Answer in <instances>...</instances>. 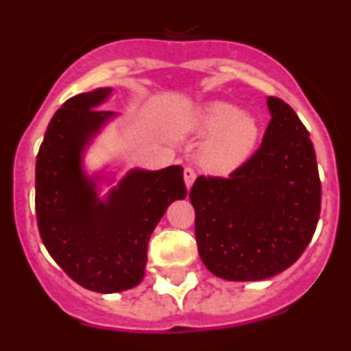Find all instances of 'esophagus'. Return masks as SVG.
<instances>
[{"label": "esophagus", "mask_w": 351, "mask_h": 351, "mask_svg": "<svg viewBox=\"0 0 351 351\" xmlns=\"http://www.w3.org/2000/svg\"><path fill=\"white\" fill-rule=\"evenodd\" d=\"M182 176H184V182H186V188L190 190L191 186H193L195 182V178H197V173H195V170L191 169V167H186L184 172H182Z\"/></svg>", "instance_id": "1"}]
</instances>
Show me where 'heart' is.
Returning <instances> with one entry per match:
<instances>
[{"label": "heart", "instance_id": "b5f03b06", "mask_svg": "<svg viewBox=\"0 0 351 351\" xmlns=\"http://www.w3.org/2000/svg\"><path fill=\"white\" fill-rule=\"evenodd\" d=\"M191 130L206 135L200 163L214 173H228L251 156L258 141V123L250 114L226 101L202 105L190 121Z\"/></svg>", "mask_w": 351, "mask_h": 351}]
</instances>
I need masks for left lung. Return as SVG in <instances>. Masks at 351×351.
I'll return each instance as SVG.
<instances>
[{"mask_svg": "<svg viewBox=\"0 0 351 351\" xmlns=\"http://www.w3.org/2000/svg\"><path fill=\"white\" fill-rule=\"evenodd\" d=\"M262 145L228 178H200L190 190L204 265L228 281L280 274L308 247L320 218L316 154L295 110L269 96Z\"/></svg>", "mask_w": 351, "mask_h": 351, "instance_id": "8db88e82", "label": "left lung"}]
</instances>
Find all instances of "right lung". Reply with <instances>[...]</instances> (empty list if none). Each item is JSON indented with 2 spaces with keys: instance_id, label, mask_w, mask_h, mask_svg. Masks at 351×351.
I'll return each instance as SVG.
<instances>
[{
  "instance_id": "1",
  "label": "right lung",
  "mask_w": 351,
  "mask_h": 351,
  "mask_svg": "<svg viewBox=\"0 0 351 351\" xmlns=\"http://www.w3.org/2000/svg\"><path fill=\"white\" fill-rule=\"evenodd\" d=\"M112 93L98 88L64 101L36 156V221L43 246L71 280L98 293L137 287L147 244L167 207L186 197L182 167L132 170L100 200L82 151L116 114L96 110Z\"/></svg>"
}]
</instances>
